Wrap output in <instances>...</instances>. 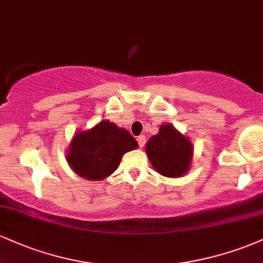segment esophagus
<instances>
[{"label":"esophagus","mask_w":263,"mask_h":263,"mask_svg":"<svg viewBox=\"0 0 263 263\" xmlns=\"http://www.w3.org/2000/svg\"><path fill=\"white\" fill-rule=\"evenodd\" d=\"M137 142H138V146L141 147H143L144 144H146V136H138V138H137Z\"/></svg>","instance_id":"1"}]
</instances>
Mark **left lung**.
<instances>
[{
    "mask_svg": "<svg viewBox=\"0 0 263 263\" xmlns=\"http://www.w3.org/2000/svg\"><path fill=\"white\" fill-rule=\"evenodd\" d=\"M146 152L153 168L162 176L179 178L189 171L193 144L171 123H163L159 132L149 138Z\"/></svg>",
    "mask_w": 263,
    "mask_h": 263,
    "instance_id": "obj_1",
    "label": "left lung"
}]
</instances>
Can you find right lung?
Instances as JSON below:
<instances>
[{
    "instance_id": "add662e5",
    "label": "right lung",
    "mask_w": 263,
    "mask_h": 263,
    "mask_svg": "<svg viewBox=\"0 0 263 263\" xmlns=\"http://www.w3.org/2000/svg\"><path fill=\"white\" fill-rule=\"evenodd\" d=\"M137 147V141L128 131L102 120L92 128L75 134L66 161L81 178L101 180L117 170L126 152Z\"/></svg>"
}]
</instances>
